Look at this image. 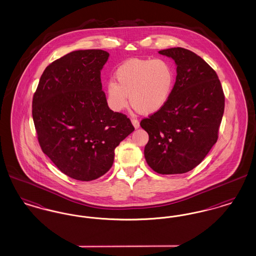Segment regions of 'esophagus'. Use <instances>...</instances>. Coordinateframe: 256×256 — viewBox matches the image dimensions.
<instances>
[{"instance_id": "esophagus-1", "label": "esophagus", "mask_w": 256, "mask_h": 256, "mask_svg": "<svg viewBox=\"0 0 256 256\" xmlns=\"http://www.w3.org/2000/svg\"><path fill=\"white\" fill-rule=\"evenodd\" d=\"M132 124H134L135 128H138L140 126V122H139L137 119H132Z\"/></svg>"}]
</instances>
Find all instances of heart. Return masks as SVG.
<instances>
[{"mask_svg": "<svg viewBox=\"0 0 256 256\" xmlns=\"http://www.w3.org/2000/svg\"><path fill=\"white\" fill-rule=\"evenodd\" d=\"M114 80L106 86V98L115 112L124 110L130 102L145 114L162 110L169 102L176 82V72L169 61L161 58H132L114 72Z\"/></svg>", "mask_w": 256, "mask_h": 256, "instance_id": "heart-1", "label": "heart"}]
</instances>
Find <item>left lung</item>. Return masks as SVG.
Wrapping results in <instances>:
<instances>
[{
  "mask_svg": "<svg viewBox=\"0 0 256 256\" xmlns=\"http://www.w3.org/2000/svg\"><path fill=\"white\" fill-rule=\"evenodd\" d=\"M158 52L174 60L176 78L167 104L140 122L148 134L144 154L158 174H184L217 142L224 95L216 72L195 52L180 47Z\"/></svg>",
  "mask_w": 256,
  "mask_h": 256,
  "instance_id": "left-lung-1",
  "label": "left lung"
}]
</instances>
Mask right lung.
Returning a JSON list of instances; mask_svg holds the SVG:
<instances>
[{
	"mask_svg": "<svg viewBox=\"0 0 256 256\" xmlns=\"http://www.w3.org/2000/svg\"><path fill=\"white\" fill-rule=\"evenodd\" d=\"M110 54L74 50L52 62L32 98V118L43 152L66 176L90 182L110 170L114 150L134 130L108 106L100 71Z\"/></svg>",
	"mask_w": 256,
	"mask_h": 256,
	"instance_id": "add662e5",
	"label": "right lung"
}]
</instances>
